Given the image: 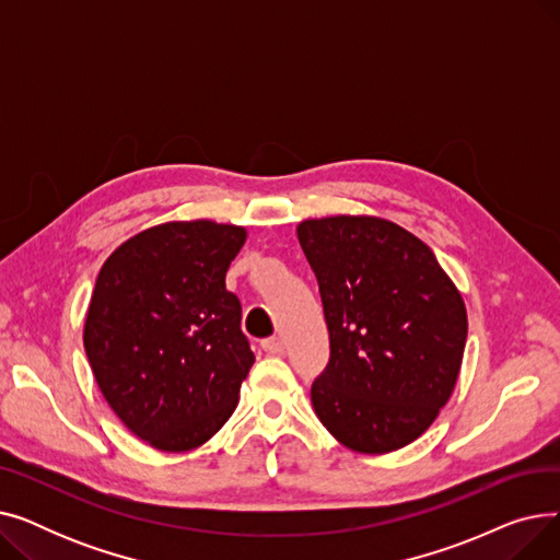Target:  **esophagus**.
<instances>
[{"mask_svg": "<svg viewBox=\"0 0 560 560\" xmlns=\"http://www.w3.org/2000/svg\"><path fill=\"white\" fill-rule=\"evenodd\" d=\"M260 347H262L265 351H268V354H272V357L283 354V349H285L283 338H279V336H272V338H268V340H262Z\"/></svg>", "mask_w": 560, "mask_h": 560, "instance_id": "1", "label": "esophagus"}]
</instances>
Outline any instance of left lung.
<instances>
[{
    "label": "left lung",
    "instance_id": "8db88e82",
    "mask_svg": "<svg viewBox=\"0 0 560 560\" xmlns=\"http://www.w3.org/2000/svg\"><path fill=\"white\" fill-rule=\"evenodd\" d=\"M331 357L311 388L340 445L388 454L418 440L458 381L467 311L433 252L399 224L331 215L298 224Z\"/></svg>",
    "mask_w": 560,
    "mask_h": 560
}]
</instances>
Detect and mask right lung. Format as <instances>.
Segmentation results:
<instances>
[{"mask_svg":"<svg viewBox=\"0 0 560 560\" xmlns=\"http://www.w3.org/2000/svg\"><path fill=\"white\" fill-rule=\"evenodd\" d=\"M245 241L238 224L174 220L102 265L85 354L113 413L159 452L201 447L238 406L254 354L224 279Z\"/></svg>","mask_w":560,"mask_h":560,"instance_id":"1","label":"right lung"}]
</instances>
